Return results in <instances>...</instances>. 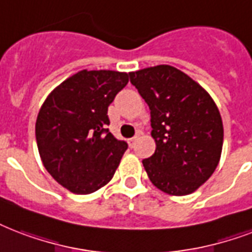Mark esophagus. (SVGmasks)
Returning <instances> with one entry per match:
<instances>
[{
	"label": "esophagus",
	"instance_id": "34e87169",
	"mask_svg": "<svg viewBox=\"0 0 252 252\" xmlns=\"http://www.w3.org/2000/svg\"><path fill=\"white\" fill-rule=\"evenodd\" d=\"M139 139V134H136L134 137H132V139L128 140V143H129V147L130 148H133L134 147V143H136V140Z\"/></svg>",
	"mask_w": 252,
	"mask_h": 252
}]
</instances>
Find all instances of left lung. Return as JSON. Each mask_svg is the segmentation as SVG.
I'll list each match as a JSON object with an SVG mask.
<instances>
[{"label": "left lung", "instance_id": "8db88e82", "mask_svg": "<svg viewBox=\"0 0 252 252\" xmlns=\"http://www.w3.org/2000/svg\"><path fill=\"white\" fill-rule=\"evenodd\" d=\"M129 76L151 109L156 151L143 160L148 177L168 194L193 193L220 162L223 124L216 103L197 82L168 64Z\"/></svg>", "mask_w": 252, "mask_h": 252}]
</instances>
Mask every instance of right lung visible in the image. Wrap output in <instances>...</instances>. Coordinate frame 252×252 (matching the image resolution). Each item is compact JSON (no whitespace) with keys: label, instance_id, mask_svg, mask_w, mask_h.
Instances as JSON below:
<instances>
[{"label":"right lung","instance_id":"1","mask_svg":"<svg viewBox=\"0 0 252 252\" xmlns=\"http://www.w3.org/2000/svg\"><path fill=\"white\" fill-rule=\"evenodd\" d=\"M129 75L79 71L59 84L39 109L35 137L42 162L58 184L75 194L107 185L128 148L107 128V113Z\"/></svg>","mask_w":252,"mask_h":252}]
</instances>
